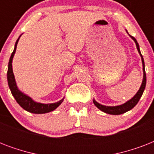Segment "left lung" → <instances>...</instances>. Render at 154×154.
<instances>
[{"mask_svg":"<svg viewBox=\"0 0 154 154\" xmlns=\"http://www.w3.org/2000/svg\"><path fill=\"white\" fill-rule=\"evenodd\" d=\"M131 38L134 40L135 43H136L137 45V49L138 50L139 53L141 57V60H142V65H143V72H144V76H143V81H142V84H141V86L140 88V89L138 90V92L137 93L136 95L131 99L129 100V101H127L126 103H125L122 105H118V106H105V105H100L99 103L96 102L95 101H94V105H96L97 107L99 109H101L103 112H106V113H109V114H113V115H119L122 114V113H124V112L129 111V110L132 109L135 106V105L137 104V102L139 101L141 97L142 96L143 94L144 89L146 88V71H145V63H144V59L143 57L141 55V51H140V49H139V45L137 42V40L134 38V37L130 36Z\"/></svg>","mask_w":154,"mask_h":154,"instance_id":"obj_1","label":"left lung"}]
</instances>
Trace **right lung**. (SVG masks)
<instances>
[{
    "label": "right lung",
    "mask_w": 154,
    "mask_h": 154,
    "mask_svg": "<svg viewBox=\"0 0 154 154\" xmlns=\"http://www.w3.org/2000/svg\"><path fill=\"white\" fill-rule=\"evenodd\" d=\"M20 38V37H19ZM19 38L16 42L15 48L14 50L11 54L10 59L8 61V72H7V79H8V84L9 86V89L11 90V93L14 97V98L17 101V102L21 106V107L25 109L28 112H32V113H46V112H51L53 110L59 106L62 103L63 99L60 101H57V103H53V104H42V103L35 102L30 98L29 97L26 96L25 94H22L21 92L17 89V85H16L15 78L13 72V68H12V61H13V57L14 56V53L17 49V45L19 41Z\"/></svg>",
    "instance_id": "obj_1"
}]
</instances>
